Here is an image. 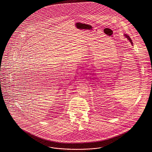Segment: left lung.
I'll return each mask as SVG.
<instances>
[{"label": "left lung", "mask_w": 152, "mask_h": 152, "mask_svg": "<svg viewBox=\"0 0 152 152\" xmlns=\"http://www.w3.org/2000/svg\"><path fill=\"white\" fill-rule=\"evenodd\" d=\"M124 36L129 40V41L131 42V43L132 44V45H133V42L132 41V40H131V38L129 37V35H126V34H124Z\"/></svg>", "instance_id": "left-lung-1"}]
</instances>
